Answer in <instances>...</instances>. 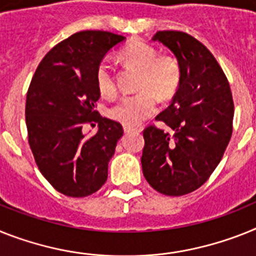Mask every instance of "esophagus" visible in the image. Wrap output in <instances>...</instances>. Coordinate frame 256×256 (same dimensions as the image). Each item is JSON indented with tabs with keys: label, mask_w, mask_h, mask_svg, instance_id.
<instances>
[{
	"label": "esophagus",
	"mask_w": 256,
	"mask_h": 256,
	"mask_svg": "<svg viewBox=\"0 0 256 256\" xmlns=\"http://www.w3.org/2000/svg\"><path fill=\"white\" fill-rule=\"evenodd\" d=\"M124 132H128H128H139L140 130H139V128H128V126H124Z\"/></svg>",
	"instance_id": "esophagus-1"
}]
</instances>
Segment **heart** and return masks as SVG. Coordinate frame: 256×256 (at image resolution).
<instances>
[{
  "label": "heart",
  "mask_w": 256,
  "mask_h": 256,
  "mask_svg": "<svg viewBox=\"0 0 256 256\" xmlns=\"http://www.w3.org/2000/svg\"><path fill=\"white\" fill-rule=\"evenodd\" d=\"M121 54L124 61L140 70L138 88L143 91L120 98L109 109V116L128 128H138L158 109V98L152 92L161 98L173 95L181 80V68L177 60L170 56H158V49L143 40L128 42ZM96 83L102 95L110 96L116 92L114 74L109 60L100 62Z\"/></svg>",
  "instance_id": "heart-1"
}]
</instances>
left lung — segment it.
I'll list each match as a JSON object with an SVG mask.
<instances>
[{
	"instance_id": "1",
	"label": "left lung",
	"mask_w": 256,
	"mask_h": 256,
	"mask_svg": "<svg viewBox=\"0 0 256 256\" xmlns=\"http://www.w3.org/2000/svg\"><path fill=\"white\" fill-rule=\"evenodd\" d=\"M152 40L176 56L181 80L172 104L156 117L170 132L154 126L143 132L142 168L154 190L181 196L200 188L222 158L233 130V98L222 68L196 38L158 31Z\"/></svg>"
}]
</instances>
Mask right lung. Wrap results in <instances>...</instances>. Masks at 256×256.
<instances>
[{
	"label": "right lung",
	"instance_id": "1",
	"mask_svg": "<svg viewBox=\"0 0 256 256\" xmlns=\"http://www.w3.org/2000/svg\"><path fill=\"white\" fill-rule=\"evenodd\" d=\"M124 40L106 31L76 32L46 53L32 78L26 102L28 143L38 170L61 194L88 196L108 178L124 128L95 110L96 72L105 54ZM87 122H98L96 134L82 132Z\"/></svg>",
	"mask_w": 256,
	"mask_h": 256
}]
</instances>
